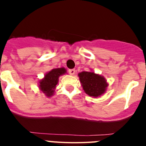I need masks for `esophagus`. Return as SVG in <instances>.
<instances>
[{
  "mask_svg": "<svg viewBox=\"0 0 146 146\" xmlns=\"http://www.w3.org/2000/svg\"><path fill=\"white\" fill-rule=\"evenodd\" d=\"M69 73L71 75H74V74H75V69H69Z\"/></svg>",
  "mask_w": 146,
  "mask_h": 146,
  "instance_id": "1",
  "label": "esophagus"
}]
</instances>
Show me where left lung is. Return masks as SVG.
<instances>
[{"mask_svg": "<svg viewBox=\"0 0 146 146\" xmlns=\"http://www.w3.org/2000/svg\"><path fill=\"white\" fill-rule=\"evenodd\" d=\"M78 75L83 90L90 96L98 97L104 94L108 86L104 77L94 72H82Z\"/></svg>", "mask_w": 146, "mask_h": 146, "instance_id": "obj_1", "label": "left lung"}]
</instances>
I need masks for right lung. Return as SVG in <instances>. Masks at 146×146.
Returning <instances> with one entry per match:
<instances>
[{
    "label": "right lung",
    "instance_id": "1",
    "mask_svg": "<svg viewBox=\"0 0 146 146\" xmlns=\"http://www.w3.org/2000/svg\"><path fill=\"white\" fill-rule=\"evenodd\" d=\"M66 71L64 68L54 69L45 74L44 78L40 80V90L46 94V96H51L53 95L54 89L58 82V77L65 74Z\"/></svg>",
    "mask_w": 146,
    "mask_h": 146
}]
</instances>
